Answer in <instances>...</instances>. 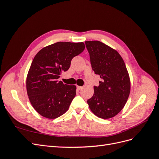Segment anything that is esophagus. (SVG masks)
I'll use <instances>...</instances> for the list:
<instances>
[{"label": "esophagus", "instance_id": "obj_1", "mask_svg": "<svg viewBox=\"0 0 159 159\" xmlns=\"http://www.w3.org/2000/svg\"><path fill=\"white\" fill-rule=\"evenodd\" d=\"M83 88L82 86H77V89L78 90H80Z\"/></svg>", "mask_w": 159, "mask_h": 159}]
</instances>
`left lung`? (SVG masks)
Returning <instances> with one entry per match:
<instances>
[{
    "label": "left lung",
    "instance_id": "1",
    "mask_svg": "<svg viewBox=\"0 0 159 159\" xmlns=\"http://www.w3.org/2000/svg\"><path fill=\"white\" fill-rule=\"evenodd\" d=\"M92 70L100 76L99 86L88 103L96 116L109 119L124 107L131 89L129 75L119 53L99 41H85Z\"/></svg>",
    "mask_w": 159,
    "mask_h": 159
}]
</instances>
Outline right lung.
I'll list each match as a JSON object with an SVG mask.
<instances>
[{
  "label": "right lung",
  "mask_w": 159,
  "mask_h": 159,
  "mask_svg": "<svg viewBox=\"0 0 159 159\" xmlns=\"http://www.w3.org/2000/svg\"><path fill=\"white\" fill-rule=\"evenodd\" d=\"M85 49L83 42H58L43 48L34 57L26 78L28 98L42 116L56 119L65 113L75 96V85L58 78Z\"/></svg>",
  "instance_id": "obj_1"
}]
</instances>
